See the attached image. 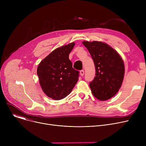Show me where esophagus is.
<instances>
[{
  "mask_svg": "<svg viewBox=\"0 0 146 146\" xmlns=\"http://www.w3.org/2000/svg\"><path fill=\"white\" fill-rule=\"evenodd\" d=\"M84 73H85V72H84V70H80V76H83Z\"/></svg>",
  "mask_w": 146,
  "mask_h": 146,
  "instance_id": "34e87169",
  "label": "esophagus"
}]
</instances>
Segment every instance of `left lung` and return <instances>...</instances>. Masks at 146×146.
Masks as SVG:
<instances>
[{"mask_svg":"<svg viewBox=\"0 0 146 146\" xmlns=\"http://www.w3.org/2000/svg\"><path fill=\"white\" fill-rule=\"evenodd\" d=\"M96 69V76L89 83L92 93L100 101L117 94L123 82L125 67L120 55L108 44L101 41H84Z\"/></svg>","mask_w":146,"mask_h":146,"instance_id":"1","label":"left lung"}]
</instances>
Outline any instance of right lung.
Returning <instances> with one entry per match:
<instances>
[{
  "instance_id": "right-lung-1",
  "label": "right lung",
  "mask_w": 146,
  "mask_h": 146,
  "mask_svg": "<svg viewBox=\"0 0 146 146\" xmlns=\"http://www.w3.org/2000/svg\"><path fill=\"white\" fill-rule=\"evenodd\" d=\"M74 45L72 42L55 49L38 64L37 74L42 90L54 100L70 94L78 81L79 72L72 67L68 58Z\"/></svg>"
}]
</instances>
